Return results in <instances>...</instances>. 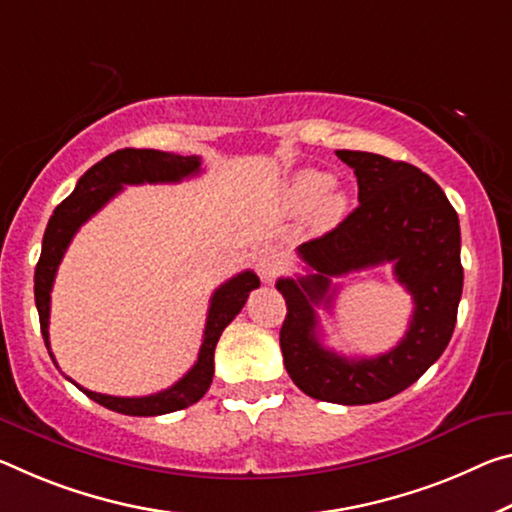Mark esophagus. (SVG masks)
I'll list each match as a JSON object with an SVG mask.
<instances>
[{"instance_id":"esophagus-1","label":"esophagus","mask_w":512,"mask_h":512,"mask_svg":"<svg viewBox=\"0 0 512 512\" xmlns=\"http://www.w3.org/2000/svg\"><path fill=\"white\" fill-rule=\"evenodd\" d=\"M255 262H257V271H259V275H262L264 282L275 280L280 275V271L285 269V259H282L280 250L273 246H266L259 250Z\"/></svg>"}]
</instances>
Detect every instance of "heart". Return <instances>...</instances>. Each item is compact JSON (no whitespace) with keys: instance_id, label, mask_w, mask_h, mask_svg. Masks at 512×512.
Segmentation results:
<instances>
[{"instance_id":"1","label":"heart","mask_w":512,"mask_h":512,"mask_svg":"<svg viewBox=\"0 0 512 512\" xmlns=\"http://www.w3.org/2000/svg\"><path fill=\"white\" fill-rule=\"evenodd\" d=\"M332 182L326 170H298L285 189L287 205L298 214L314 212L319 227L335 225L346 212L348 196Z\"/></svg>"}]
</instances>
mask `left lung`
I'll return each mask as SVG.
<instances>
[{
	"mask_svg": "<svg viewBox=\"0 0 512 512\" xmlns=\"http://www.w3.org/2000/svg\"><path fill=\"white\" fill-rule=\"evenodd\" d=\"M337 157L358 177L360 205L335 230L298 246L307 275L275 282L287 303L280 348L307 396L367 405L417 383L449 344L462 296L460 223L444 191L417 166L358 150H337ZM387 261L416 303L406 337L376 359L328 352L313 307L331 306V278Z\"/></svg>",
	"mask_w": 512,
	"mask_h": 512,
	"instance_id": "obj_1",
	"label": "left lung"
}]
</instances>
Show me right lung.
I'll use <instances>...</instances> for the list:
<instances>
[{
  "label": "right lung",
  "mask_w": 512,
  "mask_h": 512,
  "mask_svg": "<svg viewBox=\"0 0 512 512\" xmlns=\"http://www.w3.org/2000/svg\"><path fill=\"white\" fill-rule=\"evenodd\" d=\"M200 173V157H182V154L161 152V150H116L109 157L97 161L93 168H88L79 177L75 191L54 209V214L47 223L43 250L36 264L34 275V296L40 316V332H43L45 346L50 351V300L52 285L56 278L63 255L70 246L72 237L84 225L88 218L100 212L107 202L123 191L125 184H166V182H182L184 177H193ZM259 287V278L253 271H243L234 275L221 287L214 291L209 300V312L205 323V335H202L200 353L193 367L177 380L173 387L164 392L150 396H109L97 394L91 389L75 383L88 399L104 405L120 415L132 417H157L168 415V412L184 410L200 401L212 385L214 378V351L223 330L230 326V321L241 312L246 305L248 294ZM50 358L54 355L50 351ZM56 364V360H54Z\"/></svg>",
  "instance_id": "right-lung-1"
}]
</instances>
